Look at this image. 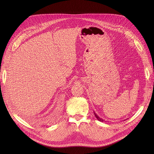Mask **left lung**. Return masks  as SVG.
Here are the masks:
<instances>
[{"mask_svg": "<svg viewBox=\"0 0 154 154\" xmlns=\"http://www.w3.org/2000/svg\"><path fill=\"white\" fill-rule=\"evenodd\" d=\"M94 115H95V117L97 118V119L98 120L100 121V122H106V120H103V119H102V118H100V117H99V116H97V114L95 112H94Z\"/></svg>", "mask_w": 154, "mask_h": 154, "instance_id": "obj_1", "label": "left lung"}]
</instances>
